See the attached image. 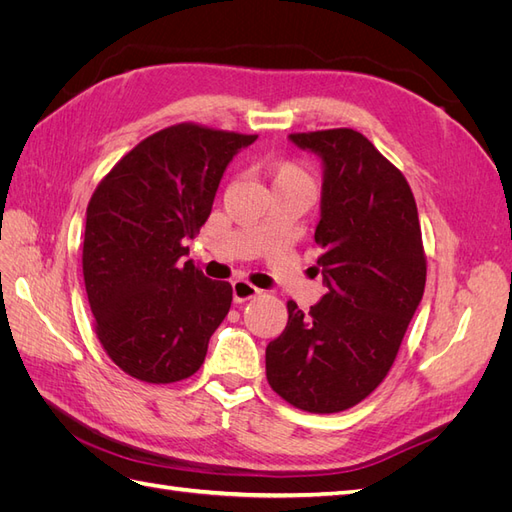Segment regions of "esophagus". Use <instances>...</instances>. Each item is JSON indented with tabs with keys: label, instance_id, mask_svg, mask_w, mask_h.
Here are the masks:
<instances>
[{
	"label": "esophagus",
	"instance_id": "34e87169",
	"mask_svg": "<svg viewBox=\"0 0 512 512\" xmlns=\"http://www.w3.org/2000/svg\"><path fill=\"white\" fill-rule=\"evenodd\" d=\"M256 294H260V290L256 286H252L250 282H245V280L232 282V299H235V303L250 301L256 297Z\"/></svg>",
	"mask_w": 512,
	"mask_h": 512
}]
</instances>
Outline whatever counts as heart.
Wrapping results in <instances>:
<instances>
[{
  "label": "heart",
  "mask_w": 512,
  "mask_h": 512,
  "mask_svg": "<svg viewBox=\"0 0 512 512\" xmlns=\"http://www.w3.org/2000/svg\"><path fill=\"white\" fill-rule=\"evenodd\" d=\"M271 181H273V188L275 185H309L312 188V177H309L307 170L297 164V162H277L271 166L269 170Z\"/></svg>",
  "instance_id": "b5f03b06"
}]
</instances>
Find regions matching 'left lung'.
I'll return each instance as SVG.
<instances>
[{
  "label": "left lung",
  "instance_id": "8db88e82",
  "mask_svg": "<svg viewBox=\"0 0 512 512\" xmlns=\"http://www.w3.org/2000/svg\"><path fill=\"white\" fill-rule=\"evenodd\" d=\"M322 162L318 271L327 294L303 314L288 301L267 346V380L288 404L333 414L386 378L423 299L427 262L406 177L350 128L290 134Z\"/></svg>",
  "mask_w": 512,
  "mask_h": 512
}]
</instances>
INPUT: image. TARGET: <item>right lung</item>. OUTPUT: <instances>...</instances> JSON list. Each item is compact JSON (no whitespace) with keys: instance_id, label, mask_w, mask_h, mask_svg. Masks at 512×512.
I'll return each mask as SVG.
<instances>
[{"instance_id":"right-lung-1","label":"right lung","mask_w":512,"mask_h":512,"mask_svg":"<svg viewBox=\"0 0 512 512\" xmlns=\"http://www.w3.org/2000/svg\"><path fill=\"white\" fill-rule=\"evenodd\" d=\"M256 134L179 123L147 136L87 207L83 277L102 348L151 384L190 378L232 303V286L185 260L224 170Z\"/></svg>"}]
</instances>
